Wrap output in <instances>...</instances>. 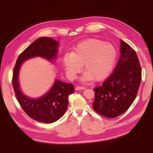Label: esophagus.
Returning a JSON list of instances; mask_svg holds the SVG:
<instances>
[{
  "label": "esophagus",
  "mask_w": 153,
  "mask_h": 153,
  "mask_svg": "<svg viewBox=\"0 0 153 153\" xmlns=\"http://www.w3.org/2000/svg\"><path fill=\"white\" fill-rule=\"evenodd\" d=\"M83 89H85V87H84L78 85V86H76L75 87V90L76 91H80V90H83Z\"/></svg>",
  "instance_id": "obj_1"
}]
</instances>
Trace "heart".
Here are the masks:
<instances>
[{"mask_svg": "<svg viewBox=\"0 0 153 153\" xmlns=\"http://www.w3.org/2000/svg\"><path fill=\"white\" fill-rule=\"evenodd\" d=\"M117 50L110 43L97 39L82 41L73 48L72 53L64 54L62 64L68 76L71 80L82 70L83 82L103 80L108 76L116 62Z\"/></svg>", "mask_w": 153, "mask_h": 153, "instance_id": "obj_1", "label": "heart"}]
</instances>
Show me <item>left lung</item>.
I'll return each mask as SVG.
<instances>
[{"label": "left lung", "mask_w": 153, "mask_h": 153, "mask_svg": "<svg viewBox=\"0 0 153 153\" xmlns=\"http://www.w3.org/2000/svg\"><path fill=\"white\" fill-rule=\"evenodd\" d=\"M120 50L121 55L113 72L102 85L94 88L92 107L107 118L117 117L129 108L142 80V69L135 51L123 40Z\"/></svg>", "instance_id": "1"}]
</instances>
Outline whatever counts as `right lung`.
<instances>
[{"mask_svg": "<svg viewBox=\"0 0 153 153\" xmlns=\"http://www.w3.org/2000/svg\"><path fill=\"white\" fill-rule=\"evenodd\" d=\"M58 42L50 38H39L18 56L13 69L12 84L16 100L23 110L31 119L43 123L57 121L65 113L68 96L75 91L72 84L56 80L48 93L38 99H29L20 91L18 73L22 63L30 58L40 56L48 60L56 57Z\"/></svg>", "mask_w": 153, "mask_h": 153, "instance_id": "add662e5", "label": "right lung"}]
</instances>
